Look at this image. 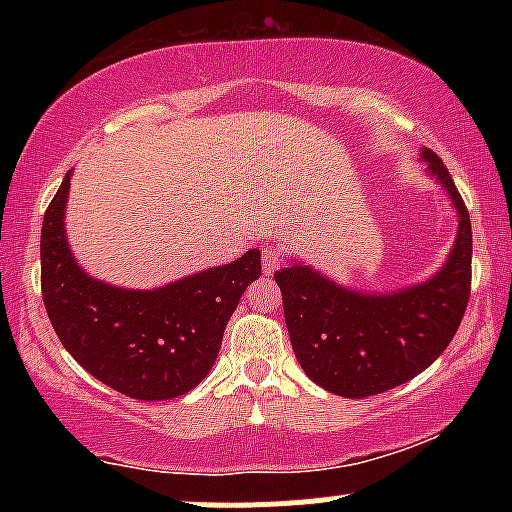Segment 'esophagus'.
I'll return each mask as SVG.
<instances>
[{"instance_id": "esophagus-1", "label": "esophagus", "mask_w": 512, "mask_h": 512, "mask_svg": "<svg viewBox=\"0 0 512 512\" xmlns=\"http://www.w3.org/2000/svg\"><path fill=\"white\" fill-rule=\"evenodd\" d=\"M281 264H284V255H281V250L274 248V245H264L262 248L264 274H274Z\"/></svg>"}]
</instances>
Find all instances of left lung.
Listing matches in <instances>:
<instances>
[{
    "label": "left lung",
    "mask_w": 512,
    "mask_h": 512,
    "mask_svg": "<svg viewBox=\"0 0 512 512\" xmlns=\"http://www.w3.org/2000/svg\"><path fill=\"white\" fill-rule=\"evenodd\" d=\"M460 214L450 260L421 286L390 296L342 289L310 267L291 264L274 274L284 298L293 354L313 383L361 399L407 383L448 349L472 293V223L448 168L424 149Z\"/></svg>",
    "instance_id": "obj_1"
}]
</instances>
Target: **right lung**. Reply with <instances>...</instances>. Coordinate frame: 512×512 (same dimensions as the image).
Returning a JSON list of instances; mask_svg holds the SVG:
<instances>
[{
  "label": "right lung",
  "instance_id": "1",
  "mask_svg": "<svg viewBox=\"0 0 512 512\" xmlns=\"http://www.w3.org/2000/svg\"><path fill=\"white\" fill-rule=\"evenodd\" d=\"M69 175L40 233V289L57 337L79 366L122 395L144 402L185 395L207 378L240 296L260 279V252L156 291L115 289L81 272L67 248Z\"/></svg>",
  "mask_w": 512,
  "mask_h": 512
}]
</instances>
